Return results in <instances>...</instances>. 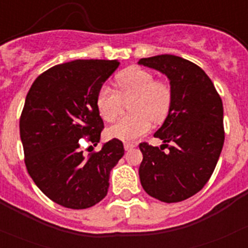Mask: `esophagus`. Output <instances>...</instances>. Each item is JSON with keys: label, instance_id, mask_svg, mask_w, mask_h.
<instances>
[{"label": "esophagus", "instance_id": "obj_1", "mask_svg": "<svg viewBox=\"0 0 248 248\" xmlns=\"http://www.w3.org/2000/svg\"><path fill=\"white\" fill-rule=\"evenodd\" d=\"M135 144H133V143H124V149H125L126 151H129V150H131V149H134L135 148Z\"/></svg>", "mask_w": 248, "mask_h": 248}]
</instances>
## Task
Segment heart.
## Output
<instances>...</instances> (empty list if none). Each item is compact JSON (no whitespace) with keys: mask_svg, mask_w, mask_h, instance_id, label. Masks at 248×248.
Instances as JSON below:
<instances>
[{"mask_svg":"<svg viewBox=\"0 0 248 248\" xmlns=\"http://www.w3.org/2000/svg\"><path fill=\"white\" fill-rule=\"evenodd\" d=\"M118 92L103 85L97 94V108L105 122H114L122 114L123 100L133 99L131 115L118 120L108 129V135L123 141H134L150 129L153 123H161L171 108L170 85L155 80V76L139 67H129L117 76Z\"/></svg>","mask_w":248,"mask_h":248,"instance_id":"obj_1","label":"heart"}]
</instances>
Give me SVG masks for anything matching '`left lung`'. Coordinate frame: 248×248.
Segmentation results:
<instances>
[{
    "mask_svg": "<svg viewBox=\"0 0 248 248\" xmlns=\"http://www.w3.org/2000/svg\"><path fill=\"white\" fill-rule=\"evenodd\" d=\"M138 64L168 77L172 93L170 111L154 134L164 144L139 145L140 183L153 198L179 202L198 194L216 168L225 140L222 100L207 74L187 59L161 54Z\"/></svg>",
    "mask_w": 248,
    "mask_h": 248,
    "instance_id": "left-lung-1",
    "label": "left lung"
}]
</instances>
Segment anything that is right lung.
Returning <instances> with one entry per match:
<instances>
[{
    "instance_id": "1",
    "label": "right lung",
    "mask_w": 248,
    "mask_h": 248,
    "mask_svg": "<svg viewBox=\"0 0 248 248\" xmlns=\"http://www.w3.org/2000/svg\"><path fill=\"white\" fill-rule=\"evenodd\" d=\"M120 63L77 59L54 65L33 82L19 120L28 174L50 200L68 209L94 206L107 196L110 171L124 155L118 139L84 155L80 139L97 146L103 120L97 94Z\"/></svg>"
}]
</instances>
